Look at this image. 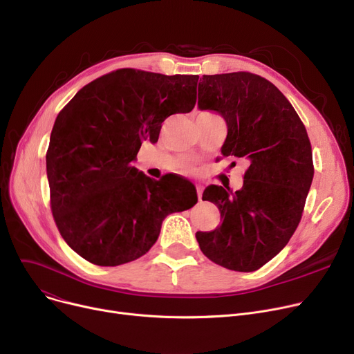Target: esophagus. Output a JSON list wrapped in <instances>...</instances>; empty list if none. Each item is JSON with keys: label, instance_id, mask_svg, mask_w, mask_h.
<instances>
[{"label": "esophagus", "instance_id": "1", "mask_svg": "<svg viewBox=\"0 0 354 354\" xmlns=\"http://www.w3.org/2000/svg\"><path fill=\"white\" fill-rule=\"evenodd\" d=\"M202 185H199V183H196V194H198V198H199V201H201V196H202Z\"/></svg>", "mask_w": 354, "mask_h": 354}]
</instances>
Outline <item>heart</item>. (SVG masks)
Masks as SVG:
<instances>
[{"instance_id":"heart-1","label":"heart","mask_w":354,"mask_h":354,"mask_svg":"<svg viewBox=\"0 0 354 354\" xmlns=\"http://www.w3.org/2000/svg\"><path fill=\"white\" fill-rule=\"evenodd\" d=\"M205 113H209V111H203V115H205ZM194 169V163L192 162H187V163H185L183 165V172H191Z\"/></svg>"}]
</instances>
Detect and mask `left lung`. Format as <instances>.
Instances as JSON below:
<instances>
[{"label": "left lung", "mask_w": 354, "mask_h": 354, "mask_svg": "<svg viewBox=\"0 0 354 354\" xmlns=\"http://www.w3.org/2000/svg\"><path fill=\"white\" fill-rule=\"evenodd\" d=\"M198 106L227 122L221 153L250 163L239 191L216 185L203 191L222 224L196 232L199 248L221 267L251 272L288 244L301 221L314 175L307 130L283 93L248 71L203 74Z\"/></svg>", "instance_id": "1"}]
</instances>
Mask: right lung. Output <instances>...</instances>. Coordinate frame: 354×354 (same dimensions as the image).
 <instances>
[{
    "label": "right lung",
    "mask_w": 354,
    "mask_h": 354,
    "mask_svg": "<svg viewBox=\"0 0 354 354\" xmlns=\"http://www.w3.org/2000/svg\"><path fill=\"white\" fill-rule=\"evenodd\" d=\"M198 79L119 68L86 84L55 119L46 155L51 212L88 263L135 261L156 243L167 215L196 203L191 182L151 179L132 162L143 140L158 142L166 118L195 107Z\"/></svg>",
    "instance_id": "add662e5"
}]
</instances>
